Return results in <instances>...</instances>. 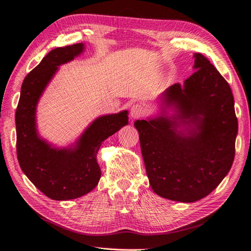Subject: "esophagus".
Here are the masks:
<instances>
[{
  "mask_svg": "<svg viewBox=\"0 0 251 251\" xmlns=\"http://www.w3.org/2000/svg\"><path fill=\"white\" fill-rule=\"evenodd\" d=\"M143 113H144V107H143L141 104H134L131 107L130 116L132 119L140 118Z\"/></svg>",
  "mask_w": 251,
  "mask_h": 251,
  "instance_id": "esophagus-1",
  "label": "esophagus"
}]
</instances>
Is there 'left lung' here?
<instances>
[{"instance_id":"left-lung-1","label":"left lung","mask_w":251,"mask_h":251,"mask_svg":"<svg viewBox=\"0 0 251 251\" xmlns=\"http://www.w3.org/2000/svg\"><path fill=\"white\" fill-rule=\"evenodd\" d=\"M193 58L196 71L163 92L160 113L134 122L152 190L183 203L205 198L223 181L238 134L230 86L204 55Z\"/></svg>"}]
</instances>
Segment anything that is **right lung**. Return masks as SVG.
Segmentation results:
<instances>
[{
  "mask_svg": "<svg viewBox=\"0 0 251 251\" xmlns=\"http://www.w3.org/2000/svg\"><path fill=\"white\" fill-rule=\"evenodd\" d=\"M85 49L83 43L58 47L24 78L16 111L17 154L21 169L40 191L54 201L80 198L95 189L101 177L97 154L102 142L128 124V111L97 118L74 144L55 147L37 128V106L59 66Z\"/></svg>",
  "mask_w": 251,
  "mask_h": 251,
  "instance_id": "add662e5",
  "label": "right lung"
}]
</instances>
